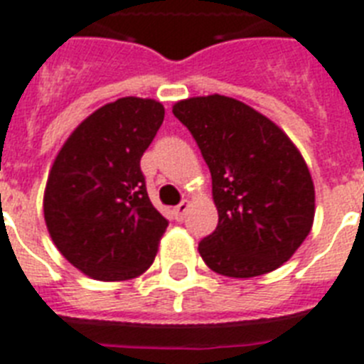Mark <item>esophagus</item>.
Listing matches in <instances>:
<instances>
[{
    "mask_svg": "<svg viewBox=\"0 0 364 364\" xmlns=\"http://www.w3.org/2000/svg\"><path fill=\"white\" fill-rule=\"evenodd\" d=\"M188 210H189V200H182V203H180L178 206H175V210H173V214H175L176 221H184L186 214H188Z\"/></svg>",
    "mask_w": 364,
    "mask_h": 364,
    "instance_id": "obj_1",
    "label": "esophagus"
}]
</instances>
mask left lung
Here are the masks:
<instances>
[{
  "mask_svg": "<svg viewBox=\"0 0 364 364\" xmlns=\"http://www.w3.org/2000/svg\"><path fill=\"white\" fill-rule=\"evenodd\" d=\"M173 113L212 175L219 221L199 243L206 266L236 279L283 266L314 221V184L296 145L268 117L229 96L180 100Z\"/></svg>",
  "mask_w": 364,
  "mask_h": 364,
  "instance_id": "1",
  "label": "left lung"
}]
</instances>
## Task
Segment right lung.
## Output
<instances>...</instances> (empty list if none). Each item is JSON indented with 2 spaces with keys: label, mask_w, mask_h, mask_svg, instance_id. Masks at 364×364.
Here are the masks:
<instances>
[{
  "label": "right lung",
  "mask_w": 364,
  "mask_h": 364,
  "mask_svg": "<svg viewBox=\"0 0 364 364\" xmlns=\"http://www.w3.org/2000/svg\"><path fill=\"white\" fill-rule=\"evenodd\" d=\"M150 98L126 96L72 132L52 165L44 219L55 247L98 281H128L150 268L169 221L152 206L141 156L164 122Z\"/></svg>",
  "instance_id": "obj_1"
}]
</instances>
